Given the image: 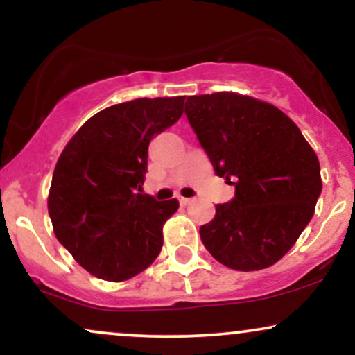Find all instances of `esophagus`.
<instances>
[{
  "instance_id": "1",
  "label": "esophagus",
  "mask_w": 355,
  "mask_h": 355,
  "mask_svg": "<svg viewBox=\"0 0 355 355\" xmlns=\"http://www.w3.org/2000/svg\"><path fill=\"white\" fill-rule=\"evenodd\" d=\"M180 203L183 207H187V205H190L191 203V198H185V197H180Z\"/></svg>"
}]
</instances>
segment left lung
Here are the masks:
<instances>
[{
	"label": "left lung",
	"instance_id": "left-lung-1",
	"mask_svg": "<svg viewBox=\"0 0 355 355\" xmlns=\"http://www.w3.org/2000/svg\"><path fill=\"white\" fill-rule=\"evenodd\" d=\"M185 115L215 173L235 187L200 239L220 263L250 272L274 266L311 222L322 191L319 158L274 105L237 93L189 96Z\"/></svg>",
	"mask_w": 355,
	"mask_h": 355
}]
</instances>
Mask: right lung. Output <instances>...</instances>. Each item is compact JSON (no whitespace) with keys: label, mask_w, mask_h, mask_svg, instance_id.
I'll return each mask as SVG.
<instances>
[{"label":"right lung","mask_w":355,"mask_h":355,"mask_svg":"<svg viewBox=\"0 0 355 355\" xmlns=\"http://www.w3.org/2000/svg\"><path fill=\"white\" fill-rule=\"evenodd\" d=\"M185 96L140 98L93 115L68 141L48 197L56 239L98 279H132L157 259L178 200L140 193L152 138L177 123Z\"/></svg>","instance_id":"1"}]
</instances>
